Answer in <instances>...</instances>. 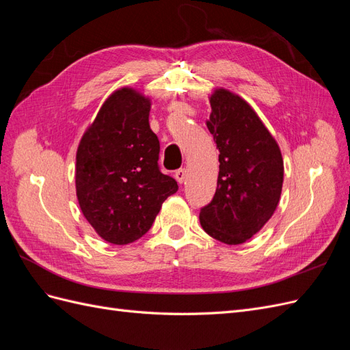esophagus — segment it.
Returning a JSON list of instances; mask_svg holds the SVG:
<instances>
[{"instance_id":"obj_1","label":"esophagus","mask_w":350,"mask_h":350,"mask_svg":"<svg viewBox=\"0 0 350 350\" xmlns=\"http://www.w3.org/2000/svg\"><path fill=\"white\" fill-rule=\"evenodd\" d=\"M185 178H187V169H178V171L175 172V179L176 181L179 183V184H183L184 181H185Z\"/></svg>"}]
</instances>
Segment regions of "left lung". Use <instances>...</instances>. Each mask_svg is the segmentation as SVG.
<instances>
[{
    "instance_id": "1",
    "label": "left lung",
    "mask_w": 350,
    "mask_h": 350,
    "mask_svg": "<svg viewBox=\"0 0 350 350\" xmlns=\"http://www.w3.org/2000/svg\"><path fill=\"white\" fill-rule=\"evenodd\" d=\"M207 129L219 149L213 200L200 211L207 234L228 245L252 238L276 210L283 185L278 142L251 105L226 89L210 96Z\"/></svg>"
}]
</instances>
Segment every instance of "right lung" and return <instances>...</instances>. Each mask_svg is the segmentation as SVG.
I'll return each mask as SVG.
<instances>
[{"label":"right lung","mask_w":350,"mask_h":350,"mask_svg":"<svg viewBox=\"0 0 350 350\" xmlns=\"http://www.w3.org/2000/svg\"><path fill=\"white\" fill-rule=\"evenodd\" d=\"M152 102L133 88L115 90L84 131L76 154V193L83 216L115 245L142 238L163 201L178 191L159 171Z\"/></svg>","instance_id":"obj_1"}]
</instances>
